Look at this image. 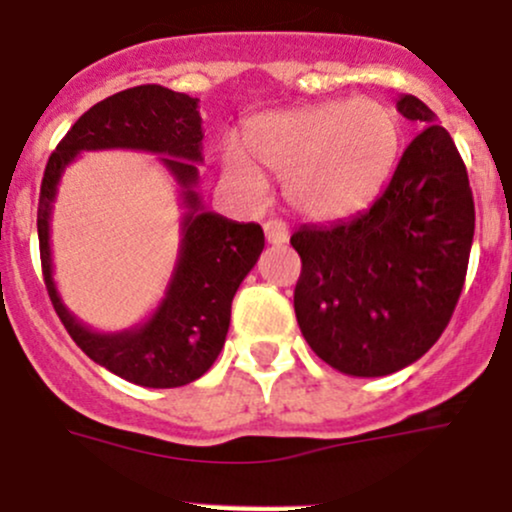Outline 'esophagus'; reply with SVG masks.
Masks as SVG:
<instances>
[{
	"label": "esophagus",
	"mask_w": 512,
	"mask_h": 512,
	"mask_svg": "<svg viewBox=\"0 0 512 512\" xmlns=\"http://www.w3.org/2000/svg\"><path fill=\"white\" fill-rule=\"evenodd\" d=\"M265 237L270 245H285L289 240V230L282 220H267L265 223Z\"/></svg>",
	"instance_id": "34e87169"
}]
</instances>
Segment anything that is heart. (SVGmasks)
I'll return each instance as SVG.
<instances>
[{"instance_id": "1", "label": "heart", "mask_w": 512, "mask_h": 512, "mask_svg": "<svg viewBox=\"0 0 512 512\" xmlns=\"http://www.w3.org/2000/svg\"><path fill=\"white\" fill-rule=\"evenodd\" d=\"M404 126L394 106L376 98H339L255 118L223 146L232 185L260 193L262 173L287 180V198L314 220H339L371 203L396 168ZM251 156L247 157L246 153Z\"/></svg>"}]
</instances>
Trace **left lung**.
Masks as SVG:
<instances>
[{
    "label": "left lung",
    "mask_w": 512,
    "mask_h": 512,
    "mask_svg": "<svg viewBox=\"0 0 512 512\" xmlns=\"http://www.w3.org/2000/svg\"><path fill=\"white\" fill-rule=\"evenodd\" d=\"M423 128L369 210L302 225L294 314L312 352L349 376H386L421 359L461 297L476 208L466 165L431 108L396 101Z\"/></svg>",
    "instance_id": "obj_1"
}]
</instances>
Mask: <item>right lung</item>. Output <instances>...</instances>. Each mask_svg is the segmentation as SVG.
<instances>
[{
    "instance_id": "right-lung-1",
    "label": "right lung",
    "mask_w": 512,
    "mask_h": 512,
    "mask_svg": "<svg viewBox=\"0 0 512 512\" xmlns=\"http://www.w3.org/2000/svg\"><path fill=\"white\" fill-rule=\"evenodd\" d=\"M200 123L198 98L158 84L126 89L98 101L71 126L51 153L41 180L36 230L46 292L56 314L89 359L148 389L185 386L213 366L230 327L232 297L265 247L260 225L235 223L200 203L195 193L198 163H203ZM106 147L158 152L181 185L186 208L179 260L166 297L146 323L123 333H94L63 307L48 245L50 208L60 173L81 150Z\"/></svg>"
}]
</instances>
